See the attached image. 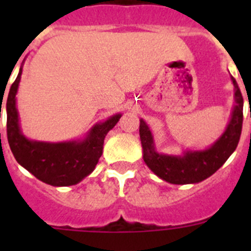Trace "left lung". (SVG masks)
Instances as JSON below:
<instances>
[{
	"label": "left lung",
	"mask_w": 251,
	"mask_h": 251,
	"mask_svg": "<svg viewBox=\"0 0 251 251\" xmlns=\"http://www.w3.org/2000/svg\"><path fill=\"white\" fill-rule=\"evenodd\" d=\"M235 86V100L236 105L232 112V118L220 139L206 151L187 152L185 156H166L159 154L153 147V139L147 124L141 119L139 136L143 147V159L148 167L162 179L175 185L201 182L215 174L226 159L236 150L243 129V106L244 99L238 83L232 77Z\"/></svg>",
	"instance_id": "1"
}]
</instances>
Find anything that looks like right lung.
Listing matches in <instances>:
<instances>
[{
  "label": "right lung",
  "mask_w": 251,
  "mask_h": 251,
  "mask_svg": "<svg viewBox=\"0 0 251 251\" xmlns=\"http://www.w3.org/2000/svg\"><path fill=\"white\" fill-rule=\"evenodd\" d=\"M21 73L22 70L20 69L6 101L7 139L13 156L20 165L43 182L51 186L75 185L94 170L103 153L106 133L117 124L121 114L113 115L104 123L97 124L88 138L81 143H44L28 141L20 132L15 100Z\"/></svg>",
  "instance_id": "right-lung-1"
}]
</instances>
